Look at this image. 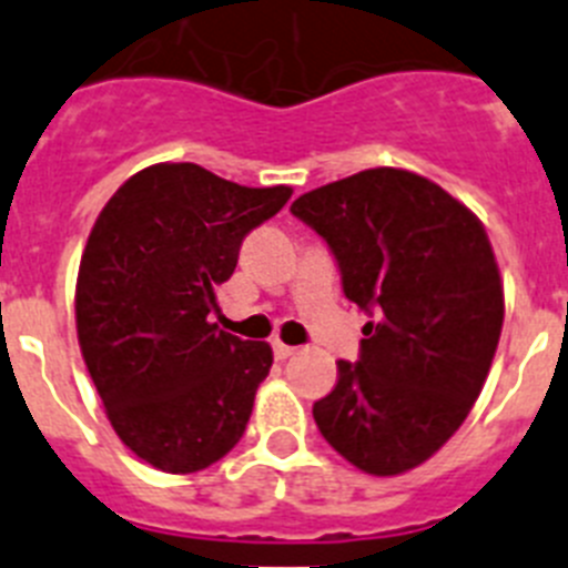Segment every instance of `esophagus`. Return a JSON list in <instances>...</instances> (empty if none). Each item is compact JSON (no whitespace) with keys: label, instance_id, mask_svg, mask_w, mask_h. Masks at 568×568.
Instances as JSON below:
<instances>
[{"label":"esophagus","instance_id":"esophagus-1","mask_svg":"<svg viewBox=\"0 0 568 568\" xmlns=\"http://www.w3.org/2000/svg\"><path fill=\"white\" fill-rule=\"evenodd\" d=\"M273 353H275V358H278V361H287V358H293L295 353H298V346H290V344H284V341H275Z\"/></svg>","mask_w":568,"mask_h":568}]
</instances>
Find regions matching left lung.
I'll list each match as a JSON object with an SVG mask.
<instances>
[{
    "instance_id": "1",
    "label": "left lung",
    "mask_w": 568,
    "mask_h": 568,
    "mask_svg": "<svg viewBox=\"0 0 568 568\" xmlns=\"http://www.w3.org/2000/svg\"><path fill=\"white\" fill-rule=\"evenodd\" d=\"M344 295L373 315L358 364L338 361L313 418L341 458L393 478L458 433L504 327V281L484 224L418 173L373 168L298 195Z\"/></svg>"
}]
</instances>
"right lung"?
<instances>
[{"instance_id":"obj_1","label":"right lung","mask_w":568,"mask_h":568,"mask_svg":"<svg viewBox=\"0 0 568 568\" xmlns=\"http://www.w3.org/2000/svg\"><path fill=\"white\" fill-rule=\"evenodd\" d=\"M290 195L162 162L130 175L90 230L77 278L82 358L115 435L155 469H207L247 429L273 349L210 313L244 235Z\"/></svg>"}]
</instances>
